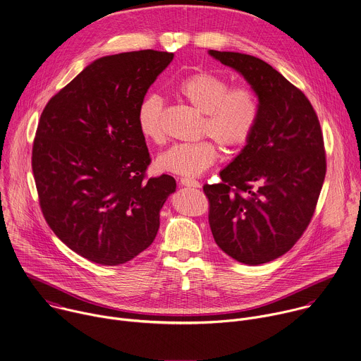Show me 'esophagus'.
Returning a JSON list of instances; mask_svg holds the SVG:
<instances>
[{
  "instance_id": "obj_1",
  "label": "esophagus",
  "mask_w": 361,
  "mask_h": 361,
  "mask_svg": "<svg viewBox=\"0 0 361 361\" xmlns=\"http://www.w3.org/2000/svg\"><path fill=\"white\" fill-rule=\"evenodd\" d=\"M180 184L184 185V187H192V188H200L201 184L194 180V178H188V177H184V178H180Z\"/></svg>"
}]
</instances>
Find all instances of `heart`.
I'll list each match as a JSON object with an SVG mask.
<instances>
[{"mask_svg":"<svg viewBox=\"0 0 361 361\" xmlns=\"http://www.w3.org/2000/svg\"><path fill=\"white\" fill-rule=\"evenodd\" d=\"M176 94L201 114L200 136L212 137L225 149L244 146L254 135L261 117V99L257 90L247 85L231 87V82L218 73L202 71L183 78L174 87ZM163 99L149 93L139 104L137 126L142 136L163 145ZM218 159V150L211 140L177 143L157 157L161 171L194 177L209 169Z\"/></svg>","mask_w":361,"mask_h":361,"instance_id":"obj_1","label":"heart"}]
</instances>
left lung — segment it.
<instances>
[{"instance_id":"obj_1","label":"left lung","mask_w":361,"mask_h":361,"mask_svg":"<svg viewBox=\"0 0 361 361\" xmlns=\"http://www.w3.org/2000/svg\"><path fill=\"white\" fill-rule=\"evenodd\" d=\"M208 54L257 90L261 117L247 146L205 184L216 245L247 265L286 254L306 231L326 176L317 114L305 93L265 61L239 52Z\"/></svg>"}]
</instances>
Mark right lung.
I'll use <instances>...</instances> for the list:
<instances>
[{
    "mask_svg": "<svg viewBox=\"0 0 361 361\" xmlns=\"http://www.w3.org/2000/svg\"><path fill=\"white\" fill-rule=\"evenodd\" d=\"M173 58L153 49L99 58L41 114L32 171L42 214L94 264L122 265L147 250L176 191L171 176H146L152 159L137 126L140 102Z\"/></svg>",
    "mask_w": 361,
    "mask_h": 361,
    "instance_id": "obj_1",
    "label": "right lung"
}]
</instances>
